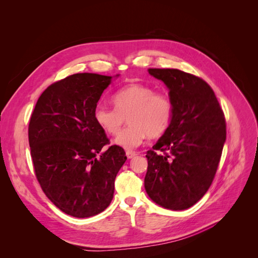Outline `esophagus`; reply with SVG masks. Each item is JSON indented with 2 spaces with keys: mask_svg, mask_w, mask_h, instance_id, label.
Returning <instances> with one entry per match:
<instances>
[{
  "mask_svg": "<svg viewBox=\"0 0 258 258\" xmlns=\"http://www.w3.org/2000/svg\"><path fill=\"white\" fill-rule=\"evenodd\" d=\"M126 155H127V157H128L129 159H131V158L135 157V156L137 155V153L134 152V151H127V152H126Z\"/></svg>",
  "mask_w": 258,
  "mask_h": 258,
  "instance_id": "1",
  "label": "esophagus"
}]
</instances>
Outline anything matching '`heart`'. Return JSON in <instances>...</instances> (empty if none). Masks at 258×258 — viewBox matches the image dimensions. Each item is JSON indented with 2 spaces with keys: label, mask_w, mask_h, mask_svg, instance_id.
<instances>
[{
  "label": "heart",
  "mask_w": 258,
  "mask_h": 258,
  "mask_svg": "<svg viewBox=\"0 0 258 258\" xmlns=\"http://www.w3.org/2000/svg\"><path fill=\"white\" fill-rule=\"evenodd\" d=\"M112 102L115 108L96 106L93 119L106 135L116 136L127 118L129 126L115 139V144L124 150H134L147 137H160L172 119L173 103L169 96L144 84L127 85L114 93Z\"/></svg>",
  "instance_id": "b5f03b06"
}]
</instances>
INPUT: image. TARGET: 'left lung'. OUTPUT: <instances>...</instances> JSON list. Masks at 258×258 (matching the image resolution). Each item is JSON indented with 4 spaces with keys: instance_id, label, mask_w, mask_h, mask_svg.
<instances>
[{
    "instance_id": "8db88e82",
    "label": "left lung",
    "mask_w": 258,
    "mask_h": 258,
    "mask_svg": "<svg viewBox=\"0 0 258 258\" xmlns=\"http://www.w3.org/2000/svg\"><path fill=\"white\" fill-rule=\"evenodd\" d=\"M169 88L173 115L163 136L147 151L145 190L156 204L185 210L212 184L226 140V120L213 89L176 69H150Z\"/></svg>"
}]
</instances>
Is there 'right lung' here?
I'll list each match as a JSON object with an SVG mask.
<instances>
[{
  "mask_svg": "<svg viewBox=\"0 0 258 258\" xmlns=\"http://www.w3.org/2000/svg\"><path fill=\"white\" fill-rule=\"evenodd\" d=\"M111 76L77 73L51 84L38 98L29 122L35 176L62 212L84 218L104 211L115 177L127 160L93 119ZM100 154L99 158L97 154Z\"/></svg>",
  "mask_w": 258,
  "mask_h": 258,
  "instance_id": "right-lung-1",
  "label": "right lung"
}]
</instances>
